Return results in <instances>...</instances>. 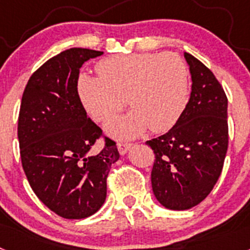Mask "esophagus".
<instances>
[{
	"mask_svg": "<svg viewBox=\"0 0 250 250\" xmlns=\"http://www.w3.org/2000/svg\"><path fill=\"white\" fill-rule=\"evenodd\" d=\"M130 147H131V144H129V143H118V150L121 155L126 154Z\"/></svg>",
	"mask_w": 250,
	"mask_h": 250,
	"instance_id": "esophagus-1",
	"label": "esophagus"
}]
</instances>
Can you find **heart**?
<instances>
[{"label": "heart", "mask_w": 250, "mask_h": 250, "mask_svg": "<svg viewBox=\"0 0 250 250\" xmlns=\"http://www.w3.org/2000/svg\"><path fill=\"white\" fill-rule=\"evenodd\" d=\"M98 77L83 74L77 95L86 112L99 123L109 121L126 104L130 114L106 126L116 138H134L171 129L184 111L189 95V70L175 54L115 55L96 66Z\"/></svg>", "instance_id": "heart-1"}]
</instances>
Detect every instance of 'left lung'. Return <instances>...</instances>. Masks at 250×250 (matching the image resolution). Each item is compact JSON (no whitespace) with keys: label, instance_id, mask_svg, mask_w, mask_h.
Listing matches in <instances>:
<instances>
[{"label":"left lung","instance_id":"8db88e82","mask_svg":"<svg viewBox=\"0 0 250 250\" xmlns=\"http://www.w3.org/2000/svg\"><path fill=\"white\" fill-rule=\"evenodd\" d=\"M191 75L190 99L167 134L146 141L154 150V195L171 210H187L209 195L228 150V99L213 72L184 54Z\"/></svg>","mask_w":250,"mask_h":250}]
</instances>
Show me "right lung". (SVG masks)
I'll list each match as a JSON object with an SVG mask.
<instances>
[{
  "label": "right lung",
  "mask_w": 250,
  "mask_h": 250,
  "mask_svg": "<svg viewBox=\"0 0 250 250\" xmlns=\"http://www.w3.org/2000/svg\"><path fill=\"white\" fill-rule=\"evenodd\" d=\"M103 51L74 47L46 61L22 95L17 135L22 167L32 190L65 219H83L103 207L106 179L119 160L116 143L87 118L77 95L80 67Z\"/></svg>",
  "instance_id": "right-lung-1"
}]
</instances>
